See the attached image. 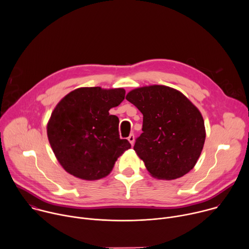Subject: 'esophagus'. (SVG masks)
I'll list each match as a JSON object with an SVG mask.
<instances>
[{"label": "esophagus", "mask_w": 249, "mask_h": 249, "mask_svg": "<svg viewBox=\"0 0 249 249\" xmlns=\"http://www.w3.org/2000/svg\"><path fill=\"white\" fill-rule=\"evenodd\" d=\"M128 141L130 142L132 146L134 145V143H135V136H134V134H131V135L128 137Z\"/></svg>", "instance_id": "1"}]
</instances>
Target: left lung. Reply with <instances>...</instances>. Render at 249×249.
I'll return each instance as SVG.
<instances>
[{
  "label": "left lung",
  "instance_id": "left-lung-1",
  "mask_svg": "<svg viewBox=\"0 0 249 249\" xmlns=\"http://www.w3.org/2000/svg\"><path fill=\"white\" fill-rule=\"evenodd\" d=\"M126 99L143 114V128L134 150L152 176L179 178L196 164L205 143L204 120L180 91L165 86L131 90Z\"/></svg>",
  "mask_w": 249,
  "mask_h": 249
}]
</instances>
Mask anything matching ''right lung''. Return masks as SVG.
Masks as SVG:
<instances>
[{"label": "right lung", "instance_id": "add662e5", "mask_svg": "<svg viewBox=\"0 0 249 249\" xmlns=\"http://www.w3.org/2000/svg\"><path fill=\"white\" fill-rule=\"evenodd\" d=\"M125 97V89L81 88L56 106L47 126L51 148L66 171L96 180L108 175L118 157L131 148L121 139L119 119L109 110Z\"/></svg>", "mask_w": 249, "mask_h": 249}]
</instances>
